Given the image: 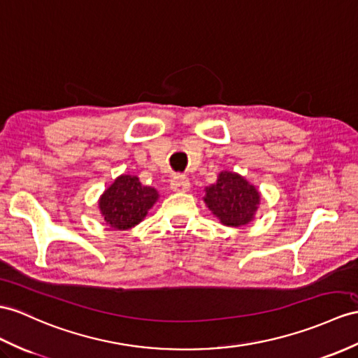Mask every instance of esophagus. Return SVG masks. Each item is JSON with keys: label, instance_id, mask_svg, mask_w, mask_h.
Masks as SVG:
<instances>
[{"label": "esophagus", "instance_id": "34e87169", "mask_svg": "<svg viewBox=\"0 0 358 358\" xmlns=\"http://www.w3.org/2000/svg\"><path fill=\"white\" fill-rule=\"evenodd\" d=\"M170 187L173 191H178V193H187V191H189V188H191V184L187 178L178 176L171 180Z\"/></svg>", "mask_w": 358, "mask_h": 358}]
</instances>
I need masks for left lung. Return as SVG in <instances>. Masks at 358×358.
Masks as SVG:
<instances>
[{"label": "left lung", "instance_id": "obj_1", "mask_svg": "<svg viewBox=\"0 0 358 358\" xmlns=\"http://www.w3.org/2000/svg\"><path fill=\"white\" fill-rule=\"evenodd\" d=\"M203 202L222 224L241 228L255 219L261 194L245 176L223 170L215 184L205 188Z\"/></svg>", "mask_w": 358, "mask_h": 358}]
</instances>
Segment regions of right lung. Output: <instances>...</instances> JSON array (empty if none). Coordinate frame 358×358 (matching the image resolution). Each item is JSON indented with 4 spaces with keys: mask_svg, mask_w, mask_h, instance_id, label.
Wrapping results in <instances>:
<instances>
[{
    "mask_svg": "<svg viewBox=\"0 0 358 358\" xmlns=\"http://www.w3.org/2000/svg\"><path fill=\"white\" fill-rule=\"evenodd\" d=\"M158 199V189L143 185L136 174H120L103 191L99 209L101 219L110 229L127 231L145 219Z\"/></svg>",
    "mask_w": 358,
    "mask_h": 358,
    "instance_id": "obj_1",
    "label": "right lung"
}]
</instances>
